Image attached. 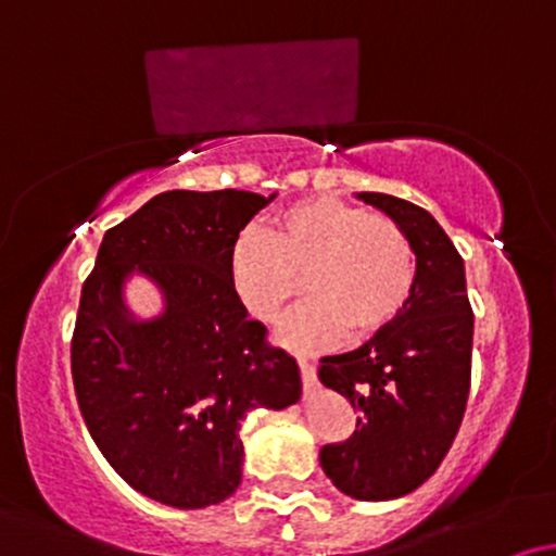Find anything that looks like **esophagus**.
Listing matches in <instances>:
<instances>
[{"label": "esophagus", "instance_id": "1", "mask_svg": "<svg viewBox=\"0 0 556 556\" xmlns=\"http://www.w3.org/2000/svg\"><path fill=\"white\" fill-rule=\"evenodd\" d=\"M298 366H300V379H303V387L314 389L316 387V368L311 366L305 358H298Z\"/></svg>", "mask_w": 556, "mask_h": 556}]
</instances>
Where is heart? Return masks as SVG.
<instances>
[{
    "label": "heart",
    "instance_id": "1",
    "mask_svg": "<svg viewBox=\"0 0 556 556\" xmlns=\"http://www.w3.org/2000/svg\"><path fill=\"white\" fill-rule=\"evenodd\" d=\"M416 274L407 235L340 198L292 203L264 232L245 229L229 251V279L256 321H279L303 285L314 295L279 334L298 350L342 340L348 329L355 340L381 334L410 303Z\"/></svg>",
    "mask_w": 556,
    "mask_h": 556
}]
</instances>
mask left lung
Wrapping results in <instances>:
<instances>
[{"instance_id": "8db88e82", "label": "left lung", "mask_w": 556, "mask_h": 556, "mask_svg": "<svg viewBox=\"0 0 556 556\" xmlns=\"http://www.w3.org/2000/svg\"><path fill=\"white\" fill-rule=\"evenodd\" d=\"M358 198L407 235L416 290L392 327L321 358V384L348 397L361 418L353 437L324 444L318 460L342 494L384 502L431 478L455 442L470 392L473 308L460 253L426 208L387 193Z\"/></svg>"}]
</instances>
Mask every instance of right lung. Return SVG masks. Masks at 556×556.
<instances>
[{"label":"right lung","mask_w":556,"mask_h":556,"mask_svg":"<svg viewBox=\"0 0 556 556\" xmlns=\"http://www.w3.org/2000/svg\"><path fill=\"white\" fill-rule=\"evenodd\" d=\"M274 195L167 190L106 229L83 282L70 366L88 433L149 500L201 509L235 494L240 426L253 407L300 400L298 363L266 342L232 279L229 251ZM165 295L162 317L126 311L127 276Z\"/></svg>","instance_id":"add662e5"}]
</instances>
